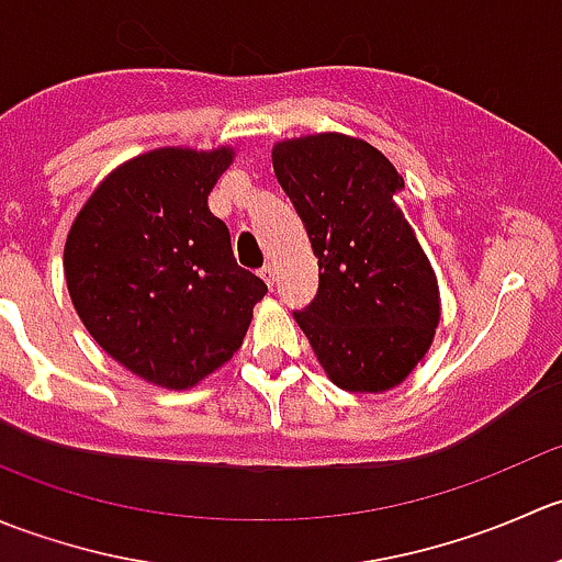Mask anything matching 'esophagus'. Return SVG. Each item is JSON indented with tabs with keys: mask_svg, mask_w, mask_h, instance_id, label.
Listing matches in <instances>:
<instances>
[{
	"mask_svg": "<svg viewBox=\"0 0 562 562\" xmlns=\"http://www.w3.org/2000/svg\"><path fill=\"white\" fill-rule=\"evenodd\" d=\"M260 280L266 282V285H274V280H277V269L271 263H266L263 269H260Z\"/></svg>",
	"mask_w": 562,
	"mask_h": 562,
	"instance_id": "34e87169",
	"label": "esophagus"
}]
</instances>
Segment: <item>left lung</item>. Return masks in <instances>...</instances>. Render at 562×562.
I'll return each instance as SVG.
<instances>
[{
	"label": "left lung",
	"mask_w": 562,
	"mask_h": 562,
	"mask_svg": "<svg viewBox=\"0 0 562 562\" xmlns=\"http://www.w3.org/2000/svg\"><path fill=\"white\" fill-rule=\"evenodd\" d=\"M271 162L321 271L293 317L339 389H394L440 321L438 280L396 203L405 181L375 146L337 133L282 140Z\"/></svg>",
	"instance_id": "left-lung-1"
}]
</instances>
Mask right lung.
<instances>
[{
    "label": "right lung",
    "mask_w": 562,
    "mask_h": 562,
    "mask_svg": "<svg viewBox=\"0 0 562 562\" xmlns=\"http://www.w3.org/2000/svg\"><path fill=\"white\" fill-rule=\"evenodd\" d=\"M231 160V149L135 157L92 192L67 236L78 317L108 356L157 386H195L223 367L266 296L209 212Z\"/></svg>",
    "instance_id": "right-lung-1"
}]
</instances>
